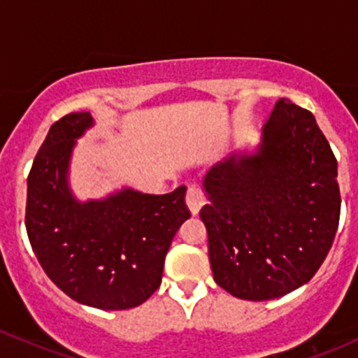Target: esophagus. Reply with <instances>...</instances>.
I'll return each instance as SVG.
<instances>
[{
  "mask_svg": "<svg viewBox=\"0 0 358 358\" xmlns=\"http://www.w3.org/2000/svg\"><path fill=\"white\" fill-rule=\"evenodd\" d=\"M185 201H187V206H189L190 213L199 214V210L204 208V204H206V194L202 192L201 187L192 185V187H189V190H187Z\"/></svg>",
  "mask_w": 358,
  "mask_h": 358,
  "instance_id": "1",
  "label": "esophagus"
}]
</instances>
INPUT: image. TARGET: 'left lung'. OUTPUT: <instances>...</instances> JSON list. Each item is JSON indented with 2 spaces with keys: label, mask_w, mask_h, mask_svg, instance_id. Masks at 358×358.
I'll use <instances>...</instances> for the list:
<instances>
[{
  "label": "left lung",
  "mask_w": 358,
  "mask_h": 358,
  "mask_svg": "<svg viewBox=\"0 0 358 358\" xmlns=\"http://www.w3.org/2000/svg\"><path fill=\"white\" fill-rule=\"evenodd\" d=\"M338 163L314 115L280 99L257 152L233 154L204 178L214 281L236 299L271 300L306 285L338 223Z\"/></svg>",
  "instance_id": "1"
}]
</instances>
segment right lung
<instances>
[{
  "instance_id": "obj_1",
  "label": "right lung",
  "mask_w": 358,
  "mask_h": 358,
  "mask_svg": "<svg viewBox=\"0 0 358 358\" xmlns=\"http://www.w3.org/2000/svg\"><path fill=\"white\" fill-rule=\"evenodd\" d=\"M89 127L87 111L51 125L29 173L25 227L37 261L62 292L84 306L123 310L159 288L173 236L190 217L187 187L164 195L123 189L78 202L66 175L75 138Z\"/></svg>"
}]
</instances>
